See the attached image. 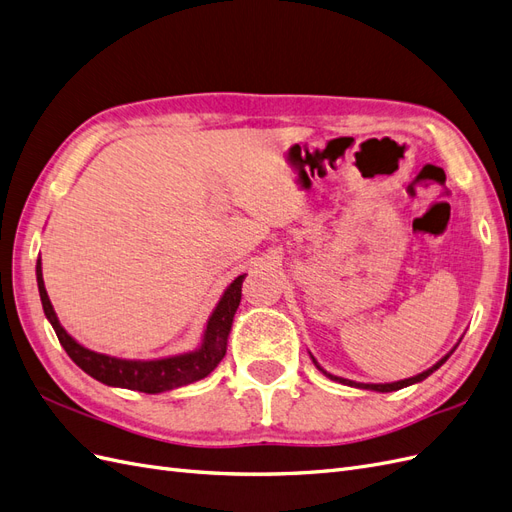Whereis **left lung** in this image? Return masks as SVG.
<instances>
[{
	"label": "left lung",
	"instance_id": "8db88e82",
	"mask_svg": "<svg viewBox=\"0 0 512 512\" xmlns=\"http://www.w3.org/2000/svg\"><path fill=\"white\" fill-rule=\"evenodd\" d=\"M448 359V356H444V359L440 361V363H436L433 365L431 369H427V371H423V374H418V376H414V378H408V380H399V382H391V384H361V382H352V380H346V378H337V376H331V374H327V371H324V374H327L331 380H337V382H342V384H348V386H361V389H369V391H378V393H391V391H399V389H404V386H410V384H414V382H421V380H425L429 374H433V371H436L444 361ZM316 363V361H314ZM316 367L320 369V365L316 363Z\"/></svg>",
	"mask_w": 512,
	"mask_h": 512
}]
</instances>
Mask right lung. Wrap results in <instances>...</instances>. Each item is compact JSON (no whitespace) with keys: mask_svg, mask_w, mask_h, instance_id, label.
Returning a JSON list of instances; mask_svg holds the SVG:
<instances>
[{"mask_svg":"<svg viewBox=\"0 0 512 512\" xmlns=\"http://www.w3.org/2000/svg\"><path fill=\"white\" fill-rule=\"evenodd\" d=\"M36 277H38V290H40L44 314L51 320L59 344L64 346L70 359L91 378H96L108 386H121V389L141 391V393H162L170 389H179V386L203 380L215 367H218V363L226 354L228 333L232 327V318H235V312L241 303V284L245 280V275H239L237 280L226 288L224 297L220 299L218 307H215V312L209 318L205 342L200 346V350L190 354L170 356V359H160V361H123V359H115V356L98 354L94 350L83 348L81 344H76L74 339L64 331V327H61L53 312L49 294H46V288H44L40 260L36 265Z\"/></svg>","mask_w":512,"mask_h":512,"instance_id":"add662e5","label":"right lung"}]
</instances>
